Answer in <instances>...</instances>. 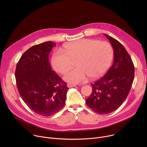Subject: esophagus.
Returning <instances> with one entry per match:
<instances>
[{
    "label": "esophagus",
    "instance_id": "1",
    "mask_svg": "<svg viewBox=\"0 0 147 147\" xmlns=\"http://www.w3.org/2000/svg\"><path fill=\"white\" fill-rule=\"evenodd\" d=\"M67 87H69V88H70V87H76V86L75 85V84H67Z\"/></svg>",
    "mask_w": 147,
    "mask_h": 147
}]
</instances>
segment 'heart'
Segmentation results:
<instances>
[{
    "label": "heart",
    "instance_id": "obj_1",
    "mask_svg": "<svg viewBox=\"0 0 147 147\" xmlns=\"http://www.w3.org/2000/svg\"><path fill=\"white\" fill-rule=\"evenodd\" d=\"M66 53L56 51L52 58L54 69L60 74L68 72L76 62L77 67L65 76L69 82L77 84L87 77L95 79L102 76L109 67L113 56L111 45L106 41L80 39L65 45Z\"/></svg>",
    "mask_w": 147,
    "mask_h": 147
}]
</instances>
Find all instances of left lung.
Returning a JSON list of instances; mask_svg holds the SVG:
<instances>
[{"mask_svg": "<svg viewBox=\"0 0 147 147\" xmlns=\"http://www.w3.org/2000/svg\"><path fill=\"white\" fill-rule=\"evenodd\" d=\"M104 35L114 50L113 63L105 75L91 84L92 92L86 99L87 106L100 115L112 113L121 105L134 78V64L126 49L117 40Z\"/></svg>", "mask_w": 147, "mask_h": 147, "instance_id": "left-lung-1", "label": "left lung"}]
</instances>
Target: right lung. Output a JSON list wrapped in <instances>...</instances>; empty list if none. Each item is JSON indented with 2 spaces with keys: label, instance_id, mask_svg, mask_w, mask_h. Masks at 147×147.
<instances>
[{
  "label": "right lung",
  "instance_id": "1",
  "mask_svg": "<svg viewBox=\"0 0 147 147\" xmlns=\"http://www.w3.org/2000/svg\"><path fill=\"white\" fill-rule=\"evenodd\" d=\"M55 44L48 41L29 48L20 57L15 71L21 97L34 112L44 116L63 108L69 90L49 63V54Z\"/></svg>",
  "mask_w": 147,
  "mask_h": 147
}]
</instances>
